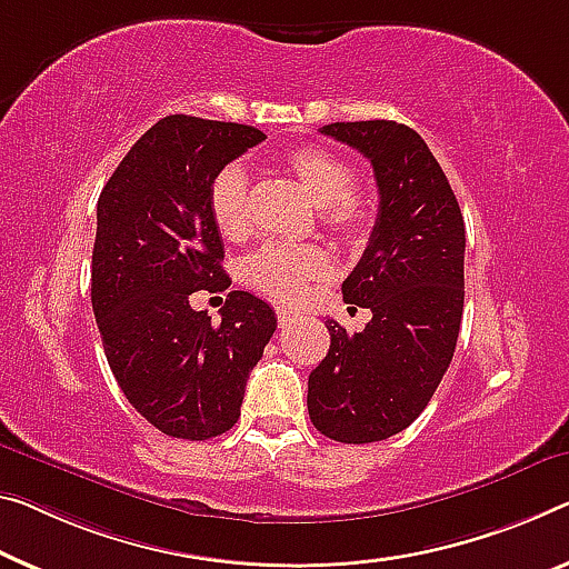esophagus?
Wrapping results in <instances>:
<instances>
[{
  "label": "esophagus",
  "instance_id": "obj_1",
  "mask_svg": "<svg viewBox=\"0 0 569 569\" xmlns=\"http://www.w3.org/2000/svg\"><path fill=\"white\" fill-rule=\"evenodd\" d=\"M295 318V312L292 310H287V308H277V322L279 326H287V322H290Z\"/></svg>",
  "mask_w": 569,
  "mask_h": 569
}]
</instances>
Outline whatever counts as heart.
<instances>
[{"label":"heart","instance_id":"heart-1","mask_svg":"<svg viewBox=\"0 0 569 569\" xmlns=\"http://www.w3.org/2000/svg\"><path fill=\"white\" fill-rule=\"evenodd\" d=\"M284 172L318 206L320 226L340 241L361 243L376 221V200L353 186V170L343 157L320 147H297L282 160ZM208 206L216 229L226 239L249 231V174L239 162L218 170L208 188ZM330 272V259L318 247L267 243L243 264V277L254 290L279 302H297L312 282Z\"/></svg>","mask_w":569,"mask_h":569}]
</instances>
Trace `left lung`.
<instances>
[{"label":"left lung","instance_id":"left-lung-1","mask_svg":"<svg viewBox=\"0 0 569 569\" xmlns=\"http://www.w3.org/2000/svg\"><path fill=\"white\" fill-rule=\"evenodd\" d=\"M369 157L379 186L369 247L343 300L369 308L361 333L328 320L330 348L308 379V412L336 442H379L422 415L456 353L466 300V223L448 178L415 129L336 121L320 129Z\"/></svg>","mask_w":569,"mask_h":569}]
</instances>
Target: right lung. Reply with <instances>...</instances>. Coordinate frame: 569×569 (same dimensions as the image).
<instances>
[{
    "mask_svg": "<svg viewBox=\"0 0 569 569\" xmlns=\"http://www.w3.org/2000/svg\"><path fill=\"white\" fill-rule=\"evenodd\" d=\"M254 127L172 113L137 139L96 206L91 305L111 373L139 415L180 440L223 435L277 330L251 292L226 295L221 322L190 308L223 292V241L208 188L249 147Z\"/></svg>",
    "mask_w": 569,
    "mask_h": 569,
    "instance_id": "right-lung-1",
    "label": "right lung"
}]
</instances>
